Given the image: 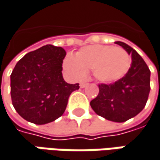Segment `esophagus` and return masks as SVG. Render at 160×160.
I'll return each instance as SVG.
<instances>
[{
    "label": "esophagus",
    "mask_w": 160,
    "mask_h": 160,
    "mask_svg": "<svg viewBox=\"0 0 160 160\" xmlns=\"http://www.w3.org/2000/svg\"><path fill=\"white\" fill-rule=\"evenodd\" d=\"M87 85H88V83H84V82H82V83H80V88H85Z\"/></svg>",
    "instance_id": "obj_1"
}]
</instances>
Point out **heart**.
I'll list each match as a JSON object with an SVG mask.
<instances>
[{"label": "heart", "mask_w": 160, "mask_h": 160, "mask_svg": "<svg viewBox=\"0 0 160 160\" xmlns=\"http://www.w3.org/2000/svg\"><path fill=\"white\" fill-rule=\"evenodd\" d=\"M131 57L120 47L109 45H90L81 48L75 57L68 55L63 68L75 79H83L87 71H92L96 80L111 83L122 79L129 70Z\"/></svg>", "instance_id": "obj_1"}]
</instances>
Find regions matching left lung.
I'll return each instance as SVG.
<instances>
[{
	"label": "left lung",
	"instance_id": "left-lung-1",
	"mask_svg": "<svg viewBox=\"0 0 160 160\" xmlns=\"http://www.w3.org/2000/svg\"><path fill=\"white\" fill-rule=\"evenodd\" d=\"M131 55L127 74L111 84H99V94L90 101L100 117L114 122H125L145 107L150 90V71L138 52L122 42H116Z\"/></svg>",
	"mask_w": 160,
	"mask_h": 160
}]
</instances>
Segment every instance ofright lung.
Returning <instances> with one entry per match:
<instances>
[{
  "instance_id": "1",
  "label": "right lung",
  "mask_w": 160,
  "mask_h": 160,
  "mask_svg": "<svg viewBox=\"0 0 160 160\" xmlns=\"http://www.w3.org/2000/svg\"><path fill=\"white\" fill-rule=\"evenodd\" d=\"M66 52L51 44L27 53L11 74V96L18 114L29 122L43 125L64 113L72 91L79 83L69 84L62 77Z\"/></svg>"
}]
</instances>
